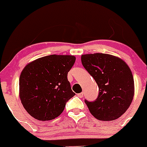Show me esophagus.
Masks as SVG:
<instances>
[{
	"instance_id": "obj_1",
	"label": "esophagus",
	"mask_w": 147,
	"mask_h": 147,
	"mask_svg": "<svg viewBox=\"0 0 147 147\" xmlns=\"http://www.w3.org/2000/svg\"><path fill=\"white\" fill-rule=\"evenodd\" d=\"M77 96H78V97L82 98V97H83V96H84V93H83V92H82V93H78V94H77Z\"/></svg>"
}]
</instances>
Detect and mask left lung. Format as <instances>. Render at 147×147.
Here are the masks:
<instances>
[{"label": "left lung", "instance_id": "obj_1", "mask_svg": "<svg viewBox=\"0 0 147 147\" xmlns=\"http://www.w3.org/2000/svg\"><path fill=\"white\" fill-rule=\"evenodd\" d=\"M81 59L82 65L99 88L96 100H85L90 112L101 121L119 118L133 99L135 87L130 67L122 59L110 54H84Z\"/></svg>", "mask_w": 147, "mask_h": 147}]
</instances>
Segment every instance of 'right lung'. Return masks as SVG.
Returning a JSON list of instances; mask_svg holds the SVG:
<instances>
[{"mask_svg":"<svg viewBox=\"0 0 147 147\" xmlns=\"http://www.w3.org/2000/svg\"><path fill=\"white\" fill-rule=\"evenodd\" d=\"M75 59L74 56L53 54L24 67L19 77V97L33 118L40 121L56 118L75 96L67 77Z\"/></svg>","mask_w":147,"mask_h":147,"instance_id":"right-lung-1","label":"right lung"}]
</instances>
